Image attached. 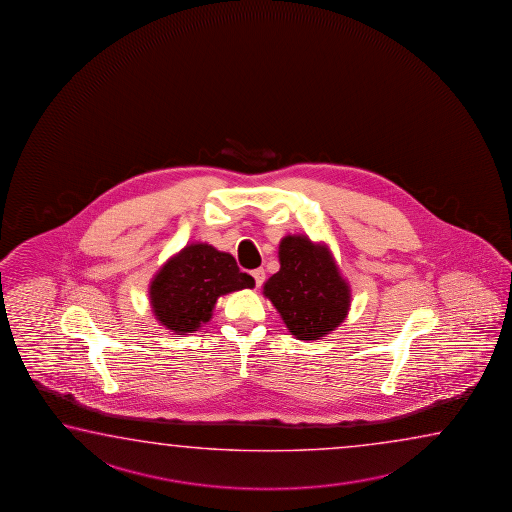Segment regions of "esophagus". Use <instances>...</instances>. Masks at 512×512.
Listing matches in <instances>:
<instances>
[{
  "label": "esophagus",
  "instance_id": "1",
  "mask_svg": "<svg viewBox=\"0 0 512 512\" xmlns=\"http://www.w3.org/2000/svg\"><path fill=\"white\" fill-rule=\"evenodd\" d=\"M252 278H254V283L256 286L263 285V281H265V270L263 269H254L251 272Z\"/></svg>",
  "mask_w": 512,
  "mask_h": 512
}]
</instances>
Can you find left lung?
I'll use <instances>...</instances> for the list:
<instances>
[{"label": "left lung", "instance_id": "1", "mask_svg": "<svg viewBox=\"0 0 512 512\" xmlns=\"http://www.w3.org/2000/svg\"><path fill=\"white\" fill-rule=\"evenodd\" d=\"M281 269L263 286L286 328L299 340H319L346 319L351 294L324 245L306 236L279 243Z\"/></svg>", "mask_w": 512, "mask_h": 512}]
</instances>
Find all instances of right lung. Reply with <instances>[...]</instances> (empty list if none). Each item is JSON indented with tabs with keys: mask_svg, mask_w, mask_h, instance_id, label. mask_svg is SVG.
<instances>
[{
	"mask_svg": "<svg viewBox=\"0 0 512 512\" xmlns=\"http://www.w3.org/2000/svg\"><path fill=\"white\" fill-rule=\"evenodd\" d=\"M252 286L254 279L238 269L231 254L208 243H191L157 272L150 303L157 321L186 335L211 319L220 295Z\"/></svg>",
	"mask_w": 512,
	"mask_h": 512,
	"instance_id": "obj_1",
	"label": "right lung"
}]
</instances>
